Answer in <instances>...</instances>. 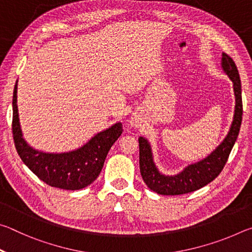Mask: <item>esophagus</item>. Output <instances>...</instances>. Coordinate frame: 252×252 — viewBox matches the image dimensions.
Wrapping results in <instances>:
<instances>
[{"label":"esophagus","mask_w":252,"mask_h":252,"mask_svg":"<svg viewBox=\"0 0 252 252\" xmlns=\"http://www.w3.org/2000/svg\"><path fill=\"white\" fill-rule=\"evenodd\" d=\"M131 125H132V126H138V122H136V120H134V119H133V120L131 121Z\"/></svg>","instance_id":"34e87169"}]
</instances>
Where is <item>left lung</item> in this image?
Listing matches in <instances>:
<instances>
[{
  "mask_svg": "<svg viewBox=\"0 0 252 252\" xmlns=\"http://www.w3.org/2000/svg\"><path fill=\"white\" fill-rule=\"evenodd\" d=\"M221 66L233 83L236 97L233 121L227 136L213 152L195 163L189 164L174 176H165L158 170L153 161L151 146L143 136L139 138L140 172L149 189L163 195H178L192 192L215 180L227 163L230 152L238 138L242 121V96L240 76L233 60L222 53Z\"/></svg>",
  "mask_w": 252,
  "mask_h": 252,
  "instance_id": "left-lung-1",
  "label": "left lung"
}]
</instances>
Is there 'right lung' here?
Returning <instances> with one entry per match:
<instances>
[{"label": "right lung", "instance_id": "obj_1", "mask_svg": "<svg viewBox=\"0 0 252 252\" xmlns=\"http://www.w3.org/2000/svg\"><path fill=\"white\" fill-rule=\"evenodd\" d=\"M18 81L13 92L14 144L21 160L35 176L51 187L64 190H80L99 177L105 158L122 133V123L118 122L109 129L96 133L79 149L69 152L49 153L33 149L23 139L18 110Z\"/></svg>", "mask_w": 252, "mask_h": 252}]
</instances>
